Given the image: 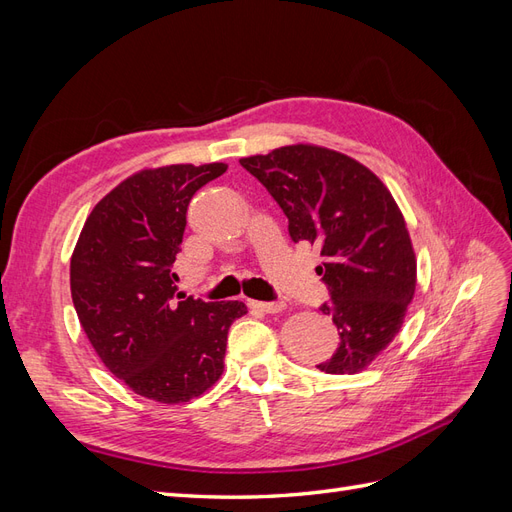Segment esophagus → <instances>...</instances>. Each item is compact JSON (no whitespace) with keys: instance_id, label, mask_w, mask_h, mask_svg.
Wrapping results in <instances>:
<instances>
[{"instance_id":"esophagus-1","label":"esophagus","mask_w":512,"mask_h":512,"mask_svg":"<svg viewBox=\"0 0 512 512\" xmlns=\"http://www.w3.org/2000/svg\"><path fill=\"white\" fill-rule=\"evenodd\" d=\"M247 305H250L252 309H258V312H265V314H277L286 307L284 301H250Z\"/></svg>"}]
</instances>
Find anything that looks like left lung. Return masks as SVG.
I'll return each instance as SVG.
<instances>
[{
	"instance_id": "obj_1",
	"label": "left lung",
	"mask_w": 512,
	"mask_h": 512,
	"mask_svg": "<svg viewBox=\"0 0 512 512\" xmlns=\"http://www.w3.org/2000/svg\"><path fill=\"white\" fill-rule=\"evenodd\" d=\"M282 207L290 239L320 247V305L339 331L324 374H356L393 342L414 297L416 260L404 215L369 168L331 149L290 145L243 158Z\"/></svg>"
}]
</instances>
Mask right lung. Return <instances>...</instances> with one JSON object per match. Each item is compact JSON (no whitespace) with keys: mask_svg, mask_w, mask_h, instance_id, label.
I'll use <instances>...</instances> for the list:
<instances>
[{"mask_svg":"<svg viewBox=\"0 0 512 512\" xmlns=\"http://www.w3.org/2000/svg\"><path fill=\"white\" fill-rule=\"evenodd\" d=\"M226 164L143 170L89 213L70 262L76 316L111 374L160 404L203 395L222 376L241 301L177 294L173 262L194 194Z\"/></svg>","mask_w":512,"mask_h":512,"instance_id":"1","label":"right lung"}]
</instances>
